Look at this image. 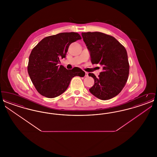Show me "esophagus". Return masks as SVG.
Returning a JSON list of instances; mask_svg holds the SVG:
<instances>
[{
	"instance_id": "obj_1",
	"label": "esophagus",
	"mask_w": 157,
	"mask_h": 157,
	"mask_svg": "<svg viewBox=\"0 0 157 157\" xmlns=\"http://www.w3.org/2000/svg\"><path fill=\"white\" fill-rule=\"evenodd\" d=\"M86 77H87V76H88V72H85V75Z\"/></svg>"
}]
</instances>
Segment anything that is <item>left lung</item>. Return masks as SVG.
Returning a JSON list of instances; mask_svg holds the SVG:
<instances>
[{
    "label": "left lung",
    "mask_w": 157,
    "mask_h": 157,
    "mask_svg": "<svg viewBox=\"0 0 157 157\" xmlns=\"http://www.w3.org/2000/svg\"><path fill=\"white\" fill-rule=\"evenodd\" d=\"M82 36L90 51L92 63L102 66L98 78L94 74H88L95 82L90 92L102 100L115 97L125 86L129 75L125 47L115 37L99 32H82Z\"/></svg>",
    "instance_id": "left-lung-1"
}]
</instances>
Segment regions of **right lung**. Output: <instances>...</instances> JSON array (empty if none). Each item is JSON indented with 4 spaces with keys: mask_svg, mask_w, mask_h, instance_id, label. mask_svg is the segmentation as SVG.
Here are the masks:
<instances>
[{
    "mask_svg": "<svg viewBox=\"0 0 157 157\" xmlns=\"http://www.w3.org/2000/svg\"><path fill=\"white\" fill-rule=\"evenodd\" d=\"M82 38L76 32H63L44 38L32 49L28 72L37 92L49 98L59 96L69 85L73 77H83L81 69H67L60 65L66 57L69 45Z\"/></svg>",
    "mask_w": 157,
    "mask_h": 157,
    "instance_id": "obj_1",
    "label": "right lung"
}]
</instances>
